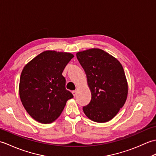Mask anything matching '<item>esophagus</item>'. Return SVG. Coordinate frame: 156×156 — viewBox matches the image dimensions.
<instances>
[{
    "instance_id": "1",
    "label": "esophagus",
    "mask_w": 156,
    "mask_h": 156,
    "mask_svg": "<svg viewBox=\"0 0 156 156\" xmlns=\"http://www.w3.org/2000/svg\"><path fill=\"white\" fill-rule=\"evenodd\" d=\"M77 90H75V91H72L73 95V96H74V97H75V96H76V95H77Z\"/></svg>"
}]
</instances>
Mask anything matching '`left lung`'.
<instances>
[{
	"label": "left lung",
	"instance_id": "left-lung-1",
	"mask_svg": "<svg viewBox=\"0 0 156 156\" xmlns=\"http://www.w3.org/2000/svg\"><path fill=\"white\" fill-rule=\"evenodd\" d=\"M76 55L87 75L91 92V101L83 110L93 122H109L127 99V82L122 65L117 58L99 49L78 52Z\"/></svg>",
	"mask_w": 156,
	"mask_h": 156
}]
</instances>
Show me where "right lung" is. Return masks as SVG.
Returning <instances> with one entry per match:
<instances>
[{"label":"right lung","instance_id":"obj_1","mask_svg":"<svg viewBox=\"0 0 156 156\" xmlns=\"http://www.w3.org/2000/svg\"><path fill=\"white\" fill-rule=\"evenodd\" d=\"M74 55L69 53L46 51L23 68L20 77L19 95L29 115L41 123H50L63 112L67 100L73 98L65 88L62 75Z\"/></svg>","mask_w":156,"mask_h":156}]
</instances>
